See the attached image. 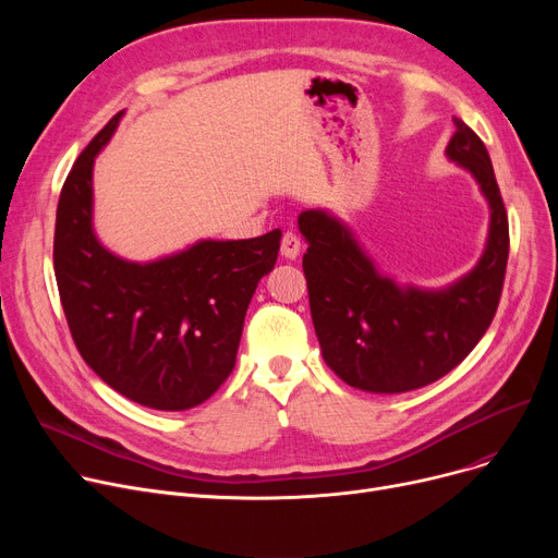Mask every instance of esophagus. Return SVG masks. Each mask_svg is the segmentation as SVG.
<instances>
[{
    "instance_id": "34e87169",
    "label": "esophagus",
    "mask_w": 558,
    "mask_h": 558,
    "mask_svg": "<svg viewBox=\"0 0 558 558\" xmlns=\"http://www.w3.org/2000/svg\"><path fill=\"white\" fill-rule=\"evenodd\" d=\"M280 253L287 257V259H296L301 255V238L296 232L287 230L282 234V242H280Z\"/></svg>"
}]
</instances>
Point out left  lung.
<instances>
[{"label":"left lung","mask_w":558,"mask_h":558,"mask_svg":"<svg viewBox=\"0 0 558 558\" xmlns=\"http://www.w3.org/2000/svg\"><path fill=\"white\" fill-rule=\"evenodd\" d=\"M448 158L468 169L490 205L488 242L477 267L448 289L398 287L377 274L353 232L324 210H305L303 271L326 364L345 385L402 393L436 383L461 364L488 330L502 296L509 219L477 133L454 120Z\"/></svg>","instance_id":"obj_1"}]
</instances>
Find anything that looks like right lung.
<instances>
[{"instance_id": "right-lung-1", "label": "right lung", "mask_w": 558, "mask_h": 558, "mask_svg": "<svg viewBox=\"0 0 558 558\" xmlns=\"http://www.w3.org/2000/svg\"><path fill=\"white\" fill-rule=\"evenodd\" d=\"M122 114L85 146L61 190L56 284L85 364L137 404L183 412L232 373L248 303L274 269L282 232L203 240L146 264L112 255L93 230V167Z\"/></svg>"}]
</instances>
